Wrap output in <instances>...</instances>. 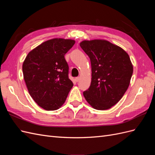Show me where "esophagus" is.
Masks as SVG:
<instances>
[{"label": "esophagus", "mask_w": 155, "mask_h": 155, "mask_svg": "<svg viewBox=\"0 0 155 155\" xmlns=\"http://www.w3.org/2000/svg\"><path fill=\"white\" fill-rule=\"evenodd\" d=\"M76 79V82H78L79 81V79H80V77H77V78H76V79Z\"/></svg>", "instance_id": "1"}]
</instances>
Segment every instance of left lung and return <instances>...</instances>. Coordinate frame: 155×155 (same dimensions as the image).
Masks as SVG:
<instances>
[{
    "instance_id": "1",
    "label": "left lung",
    "mask_w": 155,
    "mask_h": 155,
    "mask_svg": "<svg viewBox=\"0 0 155 155\" xmlns=\"http://www.w3.org/2000/svg\"><path fill=\"white\" fill-rule=\"evenodd\" d=\"M79 45L90 58L92 70L91 86L83 96L94 109H109L121 99L129 87L133 72L129 56L106 40H85Z\"/></svg>"
}]
</instances>
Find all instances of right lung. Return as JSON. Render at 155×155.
I'll return each instance as SVG.
<instances>
[{
    "label": "right lung",
    "mask_w": 155,
    "mask_h": 155,
    "mask_svg": "<svg viewBox=\"0 0 155 155\" xmlns=\"http://www.w3.org/2000/svg\"><path fill=\"white\" fill-rule=\"evenodd\" d=\"M74 44L72 39L46 41L30 51L23 62V76L28 91L45 110L59 109L73 87L64 55Z\"/></svg>",
    "instance_id": "right-lung-1"
}]
</instances>
